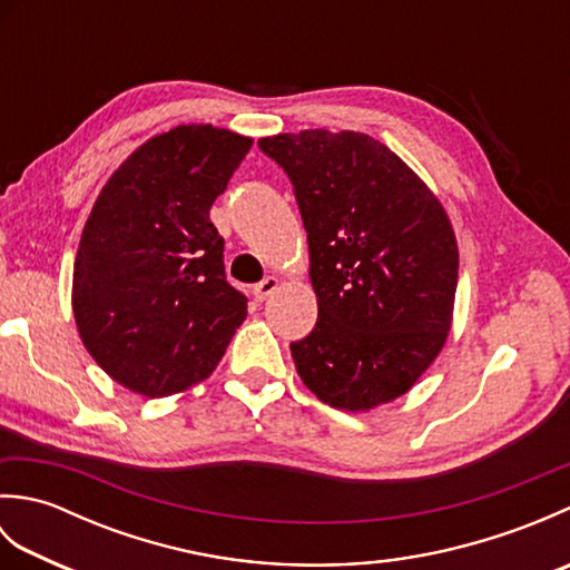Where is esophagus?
Listing matches in <instances>:
<instances>
[{"instance_id":"esophagus-1","label":"esophagus","mask_w":570,"mask_h":570,"mask_svg":"<svg viewBox=\"0 0 570 570\" xmlns=\"http://www.w3.org/2000/svg\"><path fill=\"white\" fill-rule=\"evenodd\" d=\"M276 288H278V278L276 276H266V278H262L257 286H254V298L264 301L266 296H272Z\"/></svg>"}]
</instances>
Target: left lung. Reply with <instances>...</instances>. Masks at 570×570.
<instances>
[{
    "label": "left lung",
    "mask_w": 570,
    "mask_h": 570,
    "mask_svg": "<svg viewBox=\"0 0 570 570\" xmlns=\"http://www.w3.org/2000/svg\"><path fill=\"white\" fill-rule=\"evenodd\" d=\"M284 168L308 233L318 321L292 343L308 390L367 411L411 390L451 331L458 245L439 198L360 131L259 139Z\"/></svg>",
    "instance_id": "1"
}]
</instances>
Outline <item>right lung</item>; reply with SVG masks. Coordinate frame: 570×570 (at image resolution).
Returning a JSON list of instances; mask_svg holds the SVG:
<instances>
[{"label": "right lung", "mask_w": 570, "mask_h": 570, "mask_svg": "<svg viewBox=\"0 0 570 570\" xmlns=\"http://www.w3.org/2000/svg\"><path fill=\"white\" fill-rule=\"evenodd\" d=\"M249 147L213 125L174 127L141 144L92 205L72 316L95 362L131 392L156 399L205 380L247 316L210 208Z\"/></svg>", "instance_id": "right-lung-1"}]
</instances>
